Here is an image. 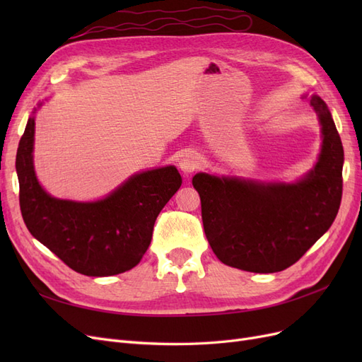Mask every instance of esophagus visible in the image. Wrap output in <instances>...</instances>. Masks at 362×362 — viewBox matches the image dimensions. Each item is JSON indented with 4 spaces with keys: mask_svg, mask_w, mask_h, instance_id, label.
Segmentation results:
<instances>
[{
    "mask_svg": "<svg viewBox=\"0 0 362 362\" xmlns=\"http://www.w3.org/2000/svg\"><path fill=\"white\" fill-rule=\"evenodd\" d=\"M202 160L199 157V154H196V152H187V154H184L181 161H180V168L184 173H192L194 170H198L201 168Z\"/></svg>",
    "mask_w": 362,
    "mask_h": 362,
    "instance_id": "34e87169",
    "label": "esophagus"
}]
</instances>
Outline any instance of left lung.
Returning a JSON list of instances; mask_svg holds the SVG:
<instances>
[{
	"label": "left lung",
	"instance_id": "8db88e82",
	"mask_svg": "<svg viewBox=\"0 0 362 362\" xmlns=\"http://www.w3.org/2000/svg\"><path fill=\"white\" fill-rule=\"evenodd\" d=\"M323 145L314 170L298 184H261L196 173L204 231L223 264L275 273L299 261L335 221L343 194L344 151L325 101L313 96Z\"/></svg>",
	"mask_w": 362,
	"mask_h": 362
}]
</instances>
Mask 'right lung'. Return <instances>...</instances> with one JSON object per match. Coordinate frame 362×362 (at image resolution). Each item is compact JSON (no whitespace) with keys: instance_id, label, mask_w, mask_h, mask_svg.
<instances>
[{"instance_id":"add662e5","label":"right lung","mask_w":362,"mask_h":362,"mask_svg":"<svg viewBox=\"0 0 362 362\" xmlns=\"http://www.w3.org/2000/svg\"><path fill=\"white\" fill-rule=\"evenodd\" d=\"M35 117H30L16 154L19 205L31 235L64 264L86 276H112L136 267L151 245L156 218L181 187L177 168L131 177L98 202L51 198L33 169Z\"/></svg>"}]
</instances>
